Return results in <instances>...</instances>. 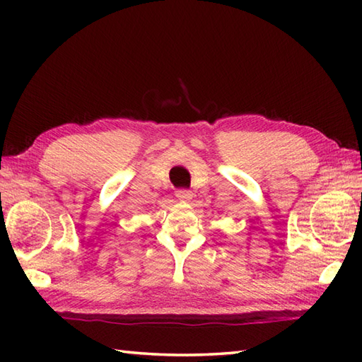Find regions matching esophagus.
Here are the masks:
<instances>
[{
    "label": "esophagus",
    "mask_w": 362,
    "mask_h": 362,
    "mask_svg": "<svg viewBox=\"0 0 362 362\" xmlns=\"http://www.w3.org/2000/svg\"><path fill=\"white\" fill-rule=\"evenodd\" d=\"M175 196L177 199H180V201H185V202H189L191 199H193V193H191L189 189H177Z\"/></svg>",
    "instance_id": "1"
}]
</instances>
